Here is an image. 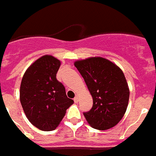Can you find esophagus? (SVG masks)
Instances as JSON below:
<instances>
[{"mask_svg":"<svg viewBox=\"0 0 156 156\" xmlns=\"http://www.w3.org/2000/svg\"><path fill=\"white\" fill-rule=\"evenodd\" d=\"M74 101L75 103H78V101H79V98H78V97H75V98H74Z\"/></svg>","mask_w":156,"mask_h":156,"instance_id":"34e87169","label":"esophagus"}]
</instances>
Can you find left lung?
<instances>
[{
    "mask_svg": "<svg viewBox=\"0 0 156 156\" xmlns=\"http://www.w3.org/2000/svg\"><path fill=\"white\" fill-rule=\"evenodd\" d=\"M87 86L93 107L83 113L91 127L100 131L116 126L126 113L130 90L123 72L116 64L101 57L74 62Z\"/></svg>",
    "mask_w": 156,
    "mask_h": 156,
    "instance_id": "obj_1",
    "label": "left lung"
}]
</instances>
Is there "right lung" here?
<instances>
[{"instance_id":"right-lung-1","label":"right lung","mask_w":156,"mask_h":156,"mask_svg":"<svg viewBox=\"0 0 156 156\" xmlns=\"http://www.w3.org/2000/svg\"><path fill=\"white\" fill-rule=\"evenodd\" d=\"M60 60L44 55L28 67L20 87V101L26 117L34 126L44 131L58 127L66 110L74 103L56 78Z\"/></svg>"}]
</instances>
